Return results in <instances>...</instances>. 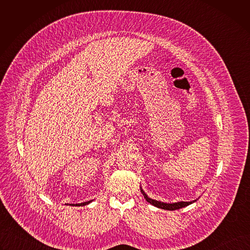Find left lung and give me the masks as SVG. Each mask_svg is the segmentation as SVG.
I'll return each mask as SVG.
<instances>
[{"mask_svg": "<svg viewBox=\"0 0 250 250\" xmlns=\"http://www.w3.org/2000/svg\"><path fill=\"white\" fill-rule=\"evenodd\" d=\"M140 191L141 193L144 194L146 200L150 203L151 205H153L154 207H157L159 208H163V209H168V210H175V209H179V208H182L184 207H187L191 204H193L195 201H192V202H178V203H173V204H167V203H163V202H160V201H156V200H153V199H150L147 197V195L145 193V191L142 190L140 188Z\"/></svg>", "mask_w": 250, "mask_h": 250, "instance_id": "1", "label": "left lung"}]
</instances>
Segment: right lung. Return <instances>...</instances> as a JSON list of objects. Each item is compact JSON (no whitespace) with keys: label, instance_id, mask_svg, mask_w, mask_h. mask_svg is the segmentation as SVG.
Masks as SVG:
<instances>
[{"label":"right lung","instance_id":"add662e5","mask_svg":"<svg viewBox=\"0 0 250 250\" xmlns=\"http://www.w3.org/2000/svg\"><path fill=\"white\" fill-rule=\"evenodd\" d=\"M93 200H91V201H88V202H84V203H81V204H70V206H86V205H88V204H90L91 202H92Z\"/></svg>","mask_w":250,"mask_h":250}]
</instances>
